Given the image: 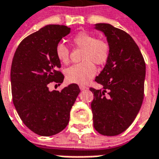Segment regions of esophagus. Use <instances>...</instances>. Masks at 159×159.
<instances>
[{
	"instance_id": "obj_1",
	"label": "esophagus",
	"mask_w": 159,
	"mask_h": 159,
	"mask_svg": "<svg viewBox=\"0 0 159 159\" xmlns=\"http://www.w3.org/2000/svg\"><path fill=\"white\" fill-rule=\"evenodd\" d=\"M79 88L81 91H83V90H85L87 87H86V86H84V85H80L79 86Z\"/></svg>"
}]
</instances>
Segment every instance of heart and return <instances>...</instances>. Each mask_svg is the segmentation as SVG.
Instances as JSON below:
<instances>
[{
  "label": "heart",
  "mask_w": 159,
  "mask_h": 159,
  "mask_svg": "<svg viewBox=\"0 0 159 159\" xmlns=\"http://www.w3.org/2000/svg\"><path fill=\"white\" fill-rule=\"evenodd\" d=\"M72 41L75 45L83 49L82 60L84 62L68 67L65 75L69 82L82 84L90 81L96 74V67L93 62L97 65H103L107 62L111 48L106 41L96 39L93 34L86 31L77 34ZM55 53L62 63L67 64L69 62V49L64 43H57Z\"/></svg>",
  "instance_id": "1"
}]
</instances>
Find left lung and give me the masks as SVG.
I'll return each instance as SVG.
<instances>
[{"label": "left lung", "mask_w": 159, "mask_h": 159, "mask_svg": "<svg viewBox=\"0 0 159 159\" xmlns=\"http://www.w3.org/2000/svg\"><path fill=\"white\" fill-rule=\"evenodd\" d=\"M111 52L95 81L102 89L90 88L94 94L92 107L95 129L102 135L123 133L133 123L143 100L145 62L132 37L110 24L99 23Z\"/></svg>", "instance_id": "8db88e82"}]
</instances>
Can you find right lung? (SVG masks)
I'll return each instance as SVG.
<instances>
[{
  "instance_id": "add662e5",
  "label": "right lung",
  "mask_w": 159,
  "mask_h": 159,
  "mask_svg": "<svg viewBox=\"0 0 159 159\" xmlns=\"http://www.w3.org/2000/svg\"><path fill=\"white\" fill-rule=\"evenodd\" d=\"M70 31L65 25L44 26L21 41L12 60L14 106L23 123L39 135H54L66 128L80 92L74 83L61 92L48 89L51 82L60 85L64 79L55 49Z\"/></svg>"
}]
</instances>
